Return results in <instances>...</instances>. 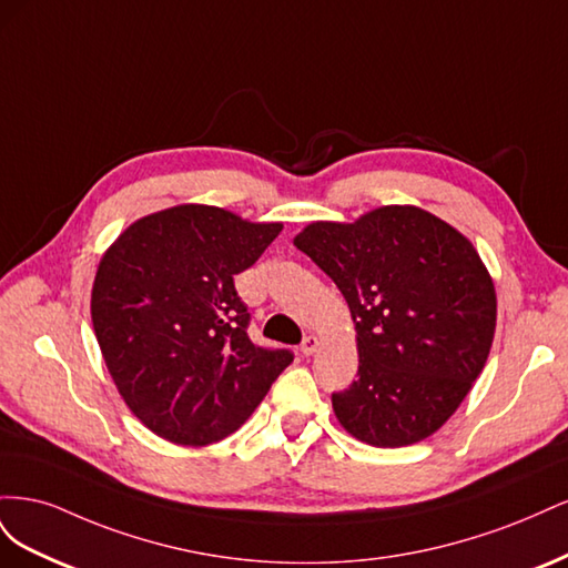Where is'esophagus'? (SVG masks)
<instances>
[{
  "label": "esophagus",
  "mask_w": 568,
  "mask_h": 568,
  "mask_svg": "<svg viewBox=\"0 0 568 568\" xmlns=\"http://www.w3.org/2000/svg\"><path fill=\"white\" fill-rule=\"evenodd\" d=\"M317 348H320V338L317 336H305L303 338V343H301V353L303 355H313V353H317Z\"/></svg>",
  "instance_id": "esophagus-1"
}]
</instances>
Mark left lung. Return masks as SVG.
I'll return each mask as SVG.
<instances>
[{
  "instance_id": "obj_1",
  "label": "left lung",
  "mask_w": 568,
  "mask_h": 568,
  "mask_svg": "<svg viewBox=\"0 0 568 568\" xmlns=\"http://www.w3.org/2000/svg\"><path fill=\"white\" fill-rule=\"evenodd\" d=\"M294 244L334 280L355 322L357 379L332 393L341 426L374 448L436 434L495 336V286L474 244L417 205L311 222Z\"/></svg>"
}]
</instances>
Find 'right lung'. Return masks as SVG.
<instances>
[{"label": "right lung", "mask_w": 568, "mask_h": 568, "mask_svg": "<svg viewBox=\"0 0 568 568\" xmlns=\"http://www.w3.org/2000/svg\"><path fill=\"white\" fill-rule=\"evenodd\" d=\"M280 232L182 203L132 222L101 255L94 334L118 393L156 436L192 448L227 438L291 365L288 351L248 338L234 288Z\"/></svg>", "instance_id": "add662e5"}]
</instances>
